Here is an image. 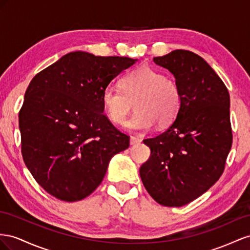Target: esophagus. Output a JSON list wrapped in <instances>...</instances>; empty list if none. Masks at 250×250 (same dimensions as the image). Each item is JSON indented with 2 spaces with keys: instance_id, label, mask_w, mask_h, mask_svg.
<instances>
[{
  "instance_id": "1",
  "label": "esophagus",
  "mask_w": 250,
  "mask_h": 250,
  "mask_svg": "<svg viewBox=\"0 0 250 250\" xmlns=\"http://www.w3.org/2000/svg\"><path fill=\"white\" fill-rule=\"evenodd\" d=\"M141 142V139L138 138V137H134V136H131L130 138V144L131 146H134V145H138Z\"/></svg>"
}]
</instances>
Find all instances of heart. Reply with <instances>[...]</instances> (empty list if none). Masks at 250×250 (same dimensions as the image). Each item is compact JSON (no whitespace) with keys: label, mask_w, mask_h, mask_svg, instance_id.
<instances>
[{"label":"heart","mask_w":250,"mask_h":250,"mask_svg":"<svg viewBox=\"0 0 250 250\" xmlns=\"http://www.w3.org/2000/svg\"><path fill=\"white\" fill-rule=\"evenodd\" d=\"M102 101L106 116L117 125L125 124L134 104L136 111L127 125L134 131H146L155 124L166 127L173 123L181 109L182 93L173 78L142 66L123 78L121 90L105 88Z\"/></svg>","instance_id":"b5f03b06"}]
</instances>
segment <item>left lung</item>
I'll return each instance as SVG.
<instances>
[{
    "label": "left lung",
    "mask_w": 250,
    "mask_h": 250,
    "mask_svg": "<svg viewBox=\"0 0 250 250\" xmlns=\"http://www.w3.org/2000/svg\"><path fill=\"white\" fill-rule=\"evenodd\" d=\"M175 76L182 105L174 123L145 139L151 156L139 173L156 202L179 208L200 197L224 172L232 144L226 85L201 56L174 50L154 58Z\"/></svg>",
    "instance_id": "8db88e82"
}]
</instances>
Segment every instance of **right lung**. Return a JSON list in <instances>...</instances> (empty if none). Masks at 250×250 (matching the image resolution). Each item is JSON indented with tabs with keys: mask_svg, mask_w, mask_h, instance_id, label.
Wrapping results in <instances>:
<instances>
[{
	"mask_svg": "<svg viewBox=\"0 0 250 250\" xmlns=\"http://www.w3.org/2000/svg\"><path fill=\"white\" fill-rule=\"evenodd\" d=\"M137 60L75 51L35 75L19 113L22 155L41 187L62 201L88 197L130 137L104 114L103 92Z\"/></svg>",
	"mask_w": 250,
	"mask_h": 250,
	"instance_id": "right-lung-1",
	"label": "right lung"
}]
</instances>
